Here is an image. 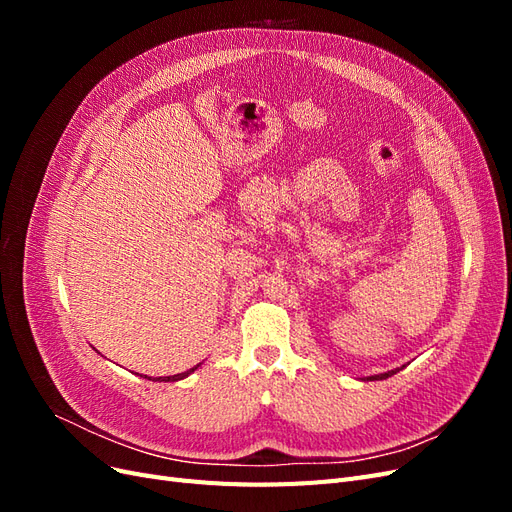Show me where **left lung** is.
<instances>
[{
	"mask_svg": "<svg viewBox=\"0 0 512 512\" xmlns=\"http://www.w3.org/2000/svg\"><path fill=\"white\" fill-rule=\"evenodd\" d=\"M399 369H393V371H386V374H378V376H369L367 380H384V378H389V376H393V374H397Z\"/></svg>",
	"mask_w": 512,
	"mask_h": 512,
	"instance_id": "1",
	"label": "left lung"
}]
</instances>
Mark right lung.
I'll return each instance as SVG.
<instances>
[{
  "label": "right lung",
  "mask_w": 512,
  "mask_h": 512,
  "mask_svg": "<svg viewBox=\"0 0 512 512\" xmlns=\"http://www.w3.org/2000/svg\"><path fill=\"white\" fill-rule=\"evenodd\" d=\"M194 369H198V365H196V367H192V369H188V371H183V374H177V376H166L164 380H162V378H158L156 382H175V380H183L185 376H190Z\"/></svg>",
  "instance_id": "obj_1"
}]
</instances>
